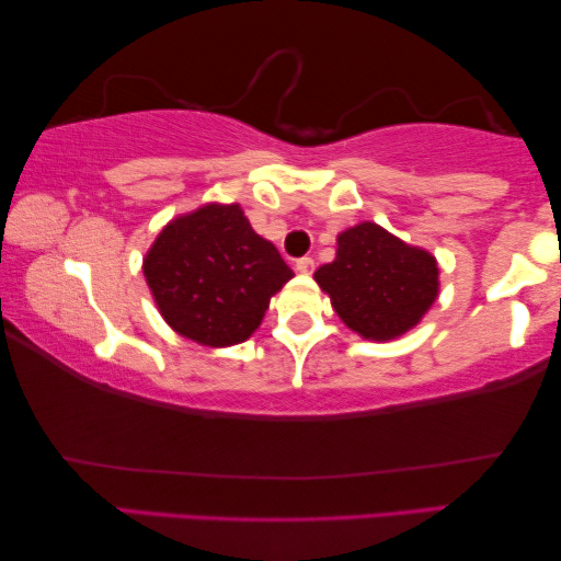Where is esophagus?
I'll list each match as a JSON object with an SVG mask.
<instances>
[{"mask_svg":"<svg viewBox=\"0 0 561 561\" xmlns=\"http://www.w3.org/2000/svg\"><path fill=\"white\" fill-rule=\"evenodd\" d=\"M313 268H316V261L310 259V255H302V259L296 261V271L298 273H313Z\"/></svg>","mask_w":561,"mask_h":561,"instance_id":"obj_1","label":"esophagus"}]
</instances>
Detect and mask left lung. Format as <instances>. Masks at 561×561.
I'll use <instances>...</instances> for the list:
<instances>
[{"instance_id":"8db88e82","label":"left lung","mask_w":561,"mask_h":561,"mask_svg":"<svg viewBox=\"0 0 561 561\" xmlns=\"http://www.w3.org/2000/svg\"><path fill=\"white\" fill-rule=\"evenodd\" d=\"M437 273L427 251L365 220L337 236L335 261L320 265L316 280L347 328L373 341H390L417 325L433 306Z\"/></svg>"}]
</instances>
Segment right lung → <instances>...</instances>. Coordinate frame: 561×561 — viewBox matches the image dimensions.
<instances>
[{
	"instance_id": "add662e5",
	"label": "right lung",
	"mask_w": 561,
	"mask_h": 561,
	"mask_svg": "<svg viewBox=\"0 0 561 561\" xmlns=\"http://www.w3.org/2000/svg\"><path fill=\"white\" fill-rule=\"evenodd\" d=\"M161 316L210 347L243 343L271 296L293 278L278 248L253 231L238 204H210L163 228L144 261Z\"/></svg>"
}]
</instances>
